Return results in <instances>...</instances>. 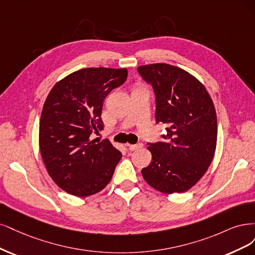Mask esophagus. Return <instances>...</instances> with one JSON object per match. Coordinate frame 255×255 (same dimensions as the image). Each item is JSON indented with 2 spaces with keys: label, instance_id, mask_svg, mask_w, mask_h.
Segmentation results:
<instances>
[{
  "label": "esophagus",
  "instance_id": "esophagus-1",
  "mask_svg": "<svg viewBox=\"0 0 255 255\" xmlns=\"http://www.w3.org/2000/svg\"><path fill=\"white\" fill-rule=\"evenodd\" d=\"M127 146H128V148H129L130 150H136V149H138V148H141V147L143 146V144H142V143H137V144L127 145Z\"/></svg>",
  "mask_w": 255,
  "mask_h": 255
}]
</instances>
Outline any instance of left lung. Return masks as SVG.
<instances>
[{"label":"left lung","instance_id":"8db88e82","mask_svg":"<svg viewBox=\"0 0 255 255\" xmlns=\"http://www.w3.org/2000/svg\"><path fill=\"white\" fill-rule=\"evenodd\" d=\"M155 97V122L166 126L162 141L147 143L152 154L142 169L145 181L162 193H183L204 175L217 141L214 104L198 79L166 63L137 68Z\"/></svg>","mask_w":255,"mask_h":255}]
</instances>
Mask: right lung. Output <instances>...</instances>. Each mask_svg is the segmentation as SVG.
Returning <instances> with one entry per match:
<instances>
[{
    "label": "right lung",
    "mask_w": 255,
    "mask_h": 255,
    "mask_svg": "<svg viewBox=\"0 0 255 255\" xmlns=\"http://www.w3.org/2000/svg\"><path fill=\"white\" fill-rule=\"evenodd\" d=\"M127 74L126 69H83L57 83L47 95L40 119V151L48 175L71 195L101 192L122 158L108 138L101 142L91 135L104 129L105 98L125 83Z\"/></svg>",
    "instance_id": "right-lung-1"
}]
</instances>
